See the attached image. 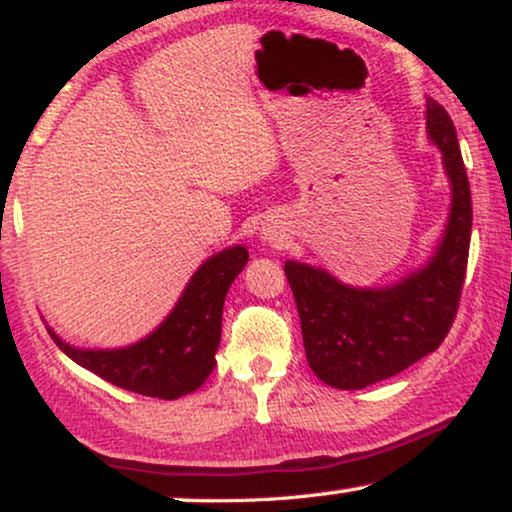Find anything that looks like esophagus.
<instances>
[{"label": "esophagus", "instance_id": "esophagus-1", "mask_svg": "<svg viewBox=\"0 0 512 512\" xmlns=\"http://www.w3.org/2000/svg\"><path fill=\"white\" fill-rule=\"evenodd\" d=\"M263 240H268V242H272V240H277V237H279V233H277V230L275 228H263Z\"/></svg>", "mask_w": 512, "mask_h": 512}]
</instances>
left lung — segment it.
<instances>
[{"label": "left lung", "instance_id": "8db88e82", "mask_svg": "<svg viewBox=\"0 0 512 512\" xmlns=\"http://www.w3.org/2000/svg\"><path fill=\"white\" fill-rule=\"evenodd\" d=\"M426 128L443 153L452 209L443 242L424 268L384 289H354L321 268L284 263L307 363L328 387L363 389L398 375L436 352L457 317L471 247V186L457 130L436 100L426 102Z\"/></svg>", "mask_w": 512, "mask_h": 512}]
</instances>
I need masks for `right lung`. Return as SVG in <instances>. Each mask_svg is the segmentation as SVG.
Listing matches in <instances>:
<instances>
[{
	"instance_id": "obj_1",
	"label": "right lung",
	"mask_w": 512,
	"mask_h": 512,
	"mask_svg": "<svg viewBox=\"0 0 512 512\" xmlns=\"http://www.w3.org/2000/svg\"><path fill=\"white\" fill-rule=\"evenodd\" d=\"M249 261L244 247H230L207 258L181 293L179 303L151 335L123 349H76L51 338L69 359L116 387L151 398L191 394L216 366L221 340L223 300Z\"/></svg>"
}]
</instances>
